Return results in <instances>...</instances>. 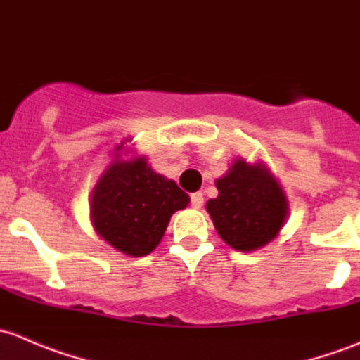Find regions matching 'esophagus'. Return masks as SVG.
I'll list each match as a JSON object with an SVG mask.
<instances>
[{
  "mask_svg": "<svg viewBox=\"0 0 360 360\" xmlns=\"http://www.w3.org/2000/svg\"><path fill=\"white\" fill-rule=\"evenodd\" d=\"M191 205L192 207H195V210L202 207V205H205V195H202V192H194V194L191 195Z\"/></svg>",
  "mask_w": 360,
  "mask_h": 360,
  "instance_id": "34e87169",
  "label": "esophagus"
}]
</instances>
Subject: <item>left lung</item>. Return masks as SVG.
I'll return each instance as SVG.
<instances>
[{"label": "left lung", "mask_w": 360, "mask_h": 360, "mask_svg": "<svg viewBox=\"0 0 360 360\" xmlns=\"http://www.w3.org/2000/svg\"><path fill=\"white\" fill-rule=\"evenodd\" d=\"M214 184L218 198L210 199L206 210L229 246L255 251L279 234L290 207L284 191L265 166L237 159Z\"/></svg>", "instance_id": "1"}]
</instances>
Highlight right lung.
<instances>
[{"label": "right lung", "instance_id": "obj_1", "mask_svg": "<svg viewBox=\"0 0 360 360\" xmlns=\"http://www.w3.org/2000/svg\"><path fill=\"white\" fill-rule=\"evenodd\" d=\"M188 201L179 185L158 175L146 158L117 159L95 185L90 214L98 236L110 246L129 257H146L161 243L172 214Z\"/></svg>", "mask_w": 360, "mask_h": 360}]
</instances>
